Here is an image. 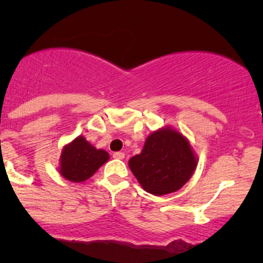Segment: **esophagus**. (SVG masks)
Listing matches in <instances>:
<instances>
[{"mask_svg": "<svg viewBox=\"0 0 263 263\" xmlns=\"http://www.w3.org/2000/svg\"><path fill=\"white\" fill-rule=\"evenodd\" d=\"M113 158L122 160V159H124V153H121V151H117V153L113 154Z\"/></svg>", "mask_w": 263, "mask_h": 263, "instance_id": "34e87169", "label": "esophagus"}]
</instances>
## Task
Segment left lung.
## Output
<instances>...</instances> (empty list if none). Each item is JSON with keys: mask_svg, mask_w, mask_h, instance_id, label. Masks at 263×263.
<instances>
[{"mask_svg": "<svg viewBox=\"0 0 263 263\" xmlns=\"http://www.w3.org/2000/svg\"><path fill=\"white\" fill-rule=\"evenodd\" d=\"M128 165L146 192L161 196L181 190L197 160L179 132L163 128L147 137L141 154L129 159Z\"/></svg>", "mask_w": 263, "mask_h": 263, "instance_id": "8db88e82", "label": "left lung"}]
</instances>
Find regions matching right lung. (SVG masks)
Returning <instances> with one entry per match:
<instances>
[{
	"label": "right lung",
	"instance_id": "obj_1",
	"mask_svg": "<svg viewBox=\"0 0 263 263\" xmlns=\"http://www.w3.org/2000/svg\"><path fill=\"white\" fill-rule=\"evenodd\" d=\"M108 159L107 151L98 150L79 136L63 148L60 172L68 181L80 183L89 179Z\"/></svg>",
	"mask_w": 263,
	"mask_h": 263
}]
</instances>
